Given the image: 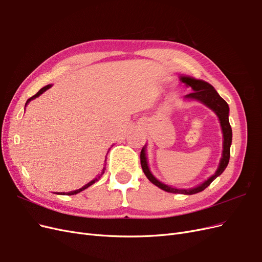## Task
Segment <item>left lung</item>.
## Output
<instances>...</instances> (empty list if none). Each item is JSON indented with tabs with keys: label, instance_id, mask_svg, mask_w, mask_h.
I'll return each instance as SVG.
<instances>
[{
	"label": "left lung",
	"instance_id": "8db88e82",
	"mask_svg": "<svg viewBox=\"0 0 262 262\" xmlns=\"http://www.w3.org/2000/svg\"><path fill=\"white\" fill-rule=\"evenodd\" d=\"M180 81L182 83H185L188 86H191V89L194 91L191 94H188L185 96V99H194L198 101H201L202 103H204L207 105L209 109L214 111L218 119L220 121V126L222 129V134H224V150H222V158L220 160L218 169L216 172L209 177L206 181H204L202 185L192 188V189H177V188H172L170 186L165 185L161 181H159L156 177H154L148 166V161H147V154H146V147H143L141 152H140V163H141V167L144 172V175L147 176V178L159 187L160 189L170 192V193H181V194H195V193H199L203 190H205L210 183L214 181L218 176H220L226 167L229 164L230 160V147H231V142H232V128L230 126L229 122V105L228 103L221 98L219 94L216 92V90L212 87L210 84H208L205 81L202 80H196L193 79V77L190 76H181Z\"/></svg>",
	"mask_w": 262,
	"mask_h": 262
}]
</instances>
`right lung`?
I'll return each instance as SVG.
<instances>
[{
  "label": "right lung",
  "mask_w": 262,
  "mask_h": 262,
  "mask_svg": "<svg viewBox=\"0 0 262 262\" xmlns=\"http://www.w3.org/2000/svg\"><path fill=\"white\" fill-rule=\"evenodd\" d=\"M51 87H52V85L50 84V85H46V86H44L43 87V89H41L40 91H38L34 96H32L31 97V98H29L28 100H27V102H26V105L29 103V102H30L32 99H35L36 98V97H38V96H40V95H42L45 91H47L48 89H51ZM109 152V151H108ZM106 154H108V153H106ZM105 159H106V157H105ZM106 160H104V162H105ZM104 170H105V164H104V167H103V169H102V171H101V173H100V175L98 176V177H97V178H95L94 180H92L91 182H89V183H87V185H85L84 187H82L81 189H79V190H74V191H71V192H68V193H64V192H62V193H57V194H62V195H64V194H67V195H73V194H76V193H79V192H81V191H83V190H85V189H87V188H89V187H91L92 185H94V183L96 182V181H98L99 179H100V177L103 175V172H104Z\"/></svg>",
  "instance_id": "obj_1"
}]
</instances>
